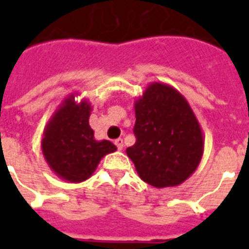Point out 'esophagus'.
<instances>
[{
  "label": "esophagus",
  "mask_w": 249,
  "mask_h": 249,
  "mask_svg": "<svg viewBox=\"0 0 249 249\" xmlns=\"http://www.w3.org/2000/svg\"><path fill=\"white\" fill-rule=\"evenodd\" d=\"M115 144H116V147L119 148V150H123V148H124V141L121 140V138L115 141Z\"/></svg>",
  "instance_id": "esophagus-1"
}]
</instances>
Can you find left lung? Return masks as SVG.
<instances>
[{"label":"left lung","mask_w":249,"mask_h":249,"mask_svg":"<svg viewBox=\"0 0 249 249\" xmlns=\"http://www.w3.org/2000/svg\"><path fill=\"white\" fill-rule=\"evenodd\" d=\"M134 109L137 142L126 154L138 176L158 189L181 185L204 152L201 126L189 102L173 86L151 83Z\"/></svg>","instance_id":"obj_1"}]
</instances>
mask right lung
Wrapping results in <instances>:
<instances>
[{
  "label": "right lung",
  "mask_w": 249,
  "mask_h": 249,
  "mask_svg": "<svg viewBox=\"0 0 249 249\" xmlns=\"http://www.w3.org/2000/svg\"><path fill=\"white\" fill-rule=\"evenodd\" d=\"M76 93L63 99L44 129L41 150L49 168L59 178L79 183L95 172L103 156L116 151L107 140L97 141L90 128L91 105L76 102Z\"/></svg>",
  "instance_id": "right-lung-1"
}]
</instances>
